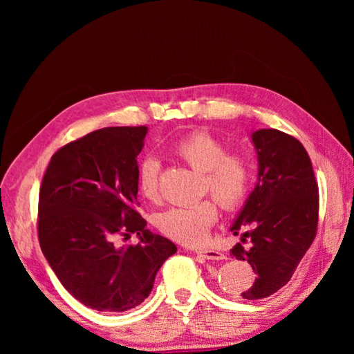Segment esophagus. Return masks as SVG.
Listing matches in <instances>:
<instances>
[{"mask_svg":"<svg viewBox=\"0 0 354 354\" xmlns=\"http://www.w3.org/2000/svg\"><path fill=\"white\" fill-rule=\"evenodd\" d=\"M195 253L203 256L205 259H211V261L225 259V254L221 253V251L214 250V248H198V250H195Z\"/></svg>","mask_w":354,"mask_h":354,"instance_id":"esophagus-1","label":"esophagus"}]
</instances>
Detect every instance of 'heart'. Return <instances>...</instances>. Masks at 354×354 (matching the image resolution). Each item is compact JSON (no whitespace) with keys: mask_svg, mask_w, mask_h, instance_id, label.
<instances>
[{"mask_svg":"<svg viewBox=\"0 0 354 354\" xmlns=\"http://www.w3.org/2000/svg\"><path fill=\"white\" fill-rule=\"evenodd\" d=\"M173 151L192 169L205 175V190L211 192L226 211H234L247 200L253 178L250 159L242 153H227L218 137L207 131H196L178 140ZM159 175L160 162L153 156H147L139 164L137 183L140 194L149 201L159 198ZM217 217L215 201L201 200L160 212L156 217V226L178 242L198 245L206 241Z\"/></svg>","mask_w":354,"mask_h":354,"instance_id":"heart-1","label":"heart"}]
</instances>
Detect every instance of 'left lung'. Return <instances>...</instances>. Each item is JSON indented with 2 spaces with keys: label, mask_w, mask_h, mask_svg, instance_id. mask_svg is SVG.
<instances>
[{
  "label": "left lung",
  "mask_w": 354,
  "mask_h": 354,
  "mask_svg": "<svg viewBox=\"0 0 354 354\" xmlns=\"http://www.w3.org/2000/svg\"><path fill=\"white\" fill-rule=\"evenodd\" d=\"M257 153V183L231 232V256L247 261L256 281L242 293L245 299L267 298L289 283L306 254L319 223V185L304 147L278 129L251 134Z\"/></svg>",
  "instance_id": "obj_1"
}]
</instances>
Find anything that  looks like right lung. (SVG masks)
<instances>
[{"label":"right lung","mask_w":354,"mask_h":354,"mask_svg":"<svg viewBox=\"0 0 354 354\" xmlns=\"http://www.w3.org/2000/svg\"><path fill=\"white\" fill-rule=\"evenodd\" d=\"M147 127L103 128L53 154L39 194L41 253L87 308L123 313L145 299L176 245L147 230L137 212V156ZM137 234V245L115 237Z\"/></svg>","instance_id":"1"}]
</instances>
